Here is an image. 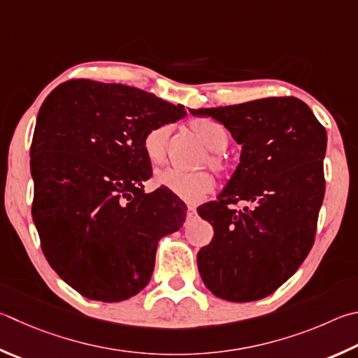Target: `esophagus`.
<instances>
[{"label":"esophagus","mask_w":358,"mask_h":358,"mask_svg":"<svg viewBox=\"0 0 358 358\" xmlns=\"http://www.w3.org/2000/svg\"><path fill=\"white\" fill-rule=\"evenodd\" d=\"M196 213H197L196 206H187V217H194L196 216Z\"/></svg>","instance_id":"1"}]
</instances>
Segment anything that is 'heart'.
Returning <instances> with one entry per match:
<instances>
[{
    "label": "heart",
    "mask_w": 358,
    "mask_h": 358,
    "mask_svg": "<svg viewBox=\"0 0 358 358\" xmlns=\"http://www.w3.org/2000/svg\"><path fill=\"white\" fill-rule=\"evenodd\" d=\"M189 127L210 148L208 157L203 159L205 164H210L219 173L225 172L229 167L222 155V150L229 144V134L225 128L211 119H194ZM169 136H171V127L162 125L150 129L144 138L145 155L153 164H158L166 158ZM155 183L189 203H197L214 189L213 175L206 171L187 173L177 169H162L155 175Z\"/></svg>",
    "instance_id": "obj_1"
}]
</instances>
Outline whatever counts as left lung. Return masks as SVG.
Listing matches in <instances>:
<instances>
[{"label": "left lung", "instance_id": "left-lung-1", "mask_svg": "<svg viewBox=\"0 0 358 358\" xmlns=\"http://www.w3.org/2000/svg\"><path fill=\"white\" fill-rule=\"evenodd\" d=\"M189 113L220 122L243 147L217 200L197 210L214 229L197 253L201 280L225 301H258L282 287L313 247L326 191V128L294 96ZM238 201L248 206L238 210Z\"/></svg>", "mask_w": 358, "mask_h": 358}]
</instances>
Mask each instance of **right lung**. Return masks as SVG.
<instances>
[{"label":"right lung","instance_id":"1","mask_svg":"<svg viewBox=\"0 0 358 358\" xmlns=\"http://www.w3.org/2000/svg\"><path fill=\"white\" fill-rule=\"evenodd\" d=\"M185 115L141 89L92 80H70L45 99L31 144L32 220L51 268L84 297L138 294L158 241L183 225L177 196L144 192V138Z\"/></svg>","mask_w":358,"mask_h":358}]
</instances>
